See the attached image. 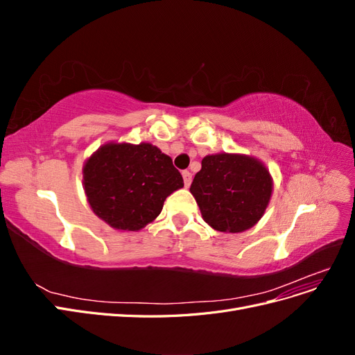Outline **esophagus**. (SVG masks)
I'll return each mask as SVG.
<instances>
[{
  "mask_svg": "<svg viewBox=\"0 0 355 355\" xmlns=\"http://www.w3.org/2000/svg\"><path fill=\"white\" fill-rule=\"evenodd\" d=\"M182 176H184V184H185V187L188 188V187L191 185V182H192V175L189 173L188 170H185L184 173H182Z\"/></svg>",
  "mask_w": 355,
  "mask_h": 355,
  "instance_id": "1",
  "label": "esophagus"
}]
</instances>
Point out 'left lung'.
<instances>
[{
    "label": "left lung",
    "mask_w": 355,
    "mask_h": 355,
    "mask_svg": "<svg viewBox=\"0 0 355 355\" xmlns=\"http://www.w3.org/2000/svg\"><path fill=\"white\" fill-rule=\"evenodd\" d=\"M274 182L259 158L219 153L206 155L191 184L201 216L220 232H243L261 220Z\"/></svg>",
    "instance_id": "left-lung-1"
}]
</instances>
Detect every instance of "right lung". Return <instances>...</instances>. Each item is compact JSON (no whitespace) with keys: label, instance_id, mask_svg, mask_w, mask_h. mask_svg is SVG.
I'll return each mask as SVG.
<instances>
[{"label":"right lung","instance_id":"obj_1","mask_svg":"<svg viewBox=\"0 0 355 355\" xmlns=\"http://www.w3.org/2000/svg\"><path fill=\"white\" fill-rule=\"evenodd\" d=\"M184 187L171 158L153 144L108 142L83 166V188L93 213L116 231H139Z\"/></svg>","mask_w":355,"mask_h":355}]
</instances>
